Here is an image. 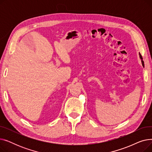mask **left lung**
<instances>
[{
  "instance_id": "left-lung-1",
  "label": "left lung",
  "mask_w": 152,
  "mask_h": 152,
  "mask_svg": "<svg viewBox=\"0 0 152 152\" xmlns=\"http://www.w3.org/2000/svg\"><path fill=\"white\" fill-rule=\"evenodd\" d=\"M140 58L141 59H142V56H141V55L140 54ZM142 65H143V60H142Z\"/></svg>"
}]
</instances>
